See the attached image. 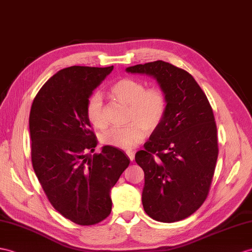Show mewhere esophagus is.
I'll return each instance as SVG.
<instances>
[{
	"instance_id": "esophagus-1",
	"label": "esophagus",
	"mask_w": 252,
	"mask_h": 252,
	"mask_svg": "<svg viewBox=\"0 0 252 252\" xmlns=\"http://www.w3.org/2000/svg\"><path fill=\"white\" fill-rule=\"evenodd\" d=\"M126 154H127V156H128V157H129L130 160L132 161L133 159H134V153H133L132 151H127V152H126Z\"/></svg>"
}]
</instances>
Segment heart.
Masks as SVG:
<instances>
[{
    "mask_svg": "<svg viewBox=\"0 0 252 252\" xmlns=\"http://www.w3.org/2000/svg\"><path fill=\"white\" fill-rule=\"evenodd\" d=\"M110 93L116 100L128 107V124L103 132L101 141L106 145L130 151L143 142L147 131L156 130L167 115L168 99L164 92L156 87L146 88L139 80L121 79L112 85ZM85 113L89 122L97 129L107 127L105 107L99 93L90 96Z\"/></svg>",
    "mask_w": 252,
    "mask_h": 252,
    "instance_id": "obj_1",
    "label": "heart"
}]
</instances>
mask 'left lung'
Instances as JSON below:
<instances>
[{
	"instance_id": "1",
	"label": "left lung",
	"mask_w": 252,
	"mask_h": 252,
	"mask_svg": "<svg viewBox=\"0 0 252 252\" xmlns=\"http://www.w3.org/2000/svg\"><path fill=\"white\" fill-rule=\"evenodd\" d=\"M126 71L154 77L168 99L167 115L136 162L144 171L142 204L160 222L192 215L205 201L218 157L217 127L207 97L189 72L155 61Z\"/></svg>"
}]
</instances>
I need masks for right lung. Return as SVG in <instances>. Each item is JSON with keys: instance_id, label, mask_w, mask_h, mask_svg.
<instances>
[{"instance_id": "obj_1", "label": "right lung", "mask_w": 252, "mask_h": 252, "mask_svg": "<svg viewBox=\"0 0 252 252\" xmlns=\"http://www.w3.org/2000/svg\"><path fill=\"white\" fill-rule=\"evenodd\" d=\"M110 67L71 66L42 85L30 112L31 156L35 174L52 206L80 225L105 220L112 208L111 188L129 165V158L113 146L89 156L97 138L85 107Z\"/></svg>"}]
</instances>
